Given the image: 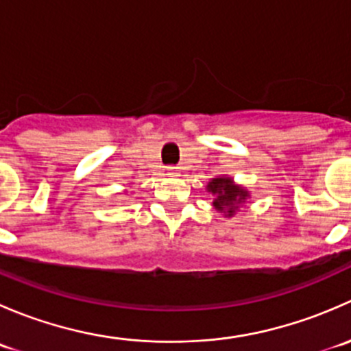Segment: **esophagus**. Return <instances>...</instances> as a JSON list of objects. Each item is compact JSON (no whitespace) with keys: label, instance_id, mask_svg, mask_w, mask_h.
<instances>
[{"label":"esophagus","instance_id":"obj_1","mask_svg":"<svg viewBox=\"0 0 351 351\" xmlns=\"http://www.w3.org/2000/svg\"><path fill=\"white\" fill-rule=\"evenodd\" d=\"M168 175L169 176H178L180 175L178 168H176V166H169V168H168Z\"/></svg>","mask_w":351,"mask_h":351}]
</instances>
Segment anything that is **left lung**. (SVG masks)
<instances>
[{
  "label": "left lung",
  "mask_w": 351,
  "mask_h": 351,
  "mask_svg": "<svg viewBox=\"0 0 351 351\" xmlns=\"http://www.w3.org/2000/svg\"><path fill=\"white\" fill-rule=\"evenodd\" d=\"M208 192L214 195V207L219 212L226 215V217H232L236 214V210L239 208V205L243 202H246V198L250 197L246 189L236 185L232 182V178L229 176H219V178H212L207 185Z\"/></svg>",
  "instance_id": "1"
}]
</instances>
